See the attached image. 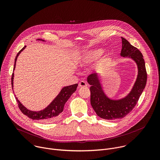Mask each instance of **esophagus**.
<instances>
[{
  "mask_svg": "<svg viewBox=\"0 0 160 160\" xmlns=\"http://www.w3.org/2000/svg\"><path fill=\"white\" fill-rule=\"evenodd\" d=\"M78 85L80 87H86L87 86V83L85 82L84 81H81L80 82V83H78Z\"/></svg>",
  "mask_w": 160,
  "mask_h": 160,
  "instance_id": "1",
  "label": "esophagus"
}]
</instances>
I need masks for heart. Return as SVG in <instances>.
Segmentation results:
<instances>
[{
    "label": "heart",
    "instance_id": "1",
    "mask_svg": "<svg viewBox=\"0 0 160 160\" xmlns=\"http://www.w3.org/2000/svg\"><path fill=\"white\" fill-rule=\"evenodd\" d=\"M102 50L98 49L94 51H90L83 53L79 59V62L82 65L87 64L91 62L94 61L98 58L101 56L102 54Z\"/></svg>",
    "mask_w": 160,
    "mask_h": 160
}]
</instances>
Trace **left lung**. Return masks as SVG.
I'll use <instances>...</instances> for the list:
<instances>
[{
	"label": "left lung",
	"instance_id": "left-lung-1",
	"mask_svg": "<svg viewBox=\"0 0 160 160\" xmlns=\"http://www.w3.org/2000/svg\"><path fill=\"white\" fill-rule=\"evenodd\" d=\"M122 39L121 56L133 59L138 64L139 70L138 78L130 94L119 101L111 100L104 94L97 75L92 74L87 77V82L91 85L90 104L97 115L105 120L120 119L127 116L138 103L146 85L147 72L142 53L127 40L123 37Z\"/></svg>",
	"mask_w": 160,
	"mask_h": 160
}]
</instances>
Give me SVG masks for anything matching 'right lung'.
I'll return each instance as SVG.
<instances>
[{
  "instance_id": "right-lung-1",
  "label": "right lung",
  "mask_w": 160,
  "mask_h": 160,
  "mask_svg": "<svg viewBox=\"0 0 160 160\" xmlns=\"http://www.w3.org/2000/svg\"><path fill=\"white\" fill-rule=\"evenodd\" d=\"M38 40H40V39H38ZM25 47L26 46H25L21 51H19V52L16 55V57L15 58V61H14V70L15 68L16 62V59L18 58V55L22 50L25 48ZM13 77H14V73H12V78H11V84L12 87H13V85H12ZM77 86H78V84L76 83L74 85L67 86L62 88L59 95L46 108L38 112L32 111L27 109L24 106H22L21 104V102L19 101L17 98H16V99L20 111L28 118L33 120H40L43 122H52L56 120L59 118L61 112H62L63 111V108L65 103L68 100V99L70 98V96L73 94V93L75 92Z\"/></svg>"
}]
</instances>
